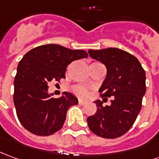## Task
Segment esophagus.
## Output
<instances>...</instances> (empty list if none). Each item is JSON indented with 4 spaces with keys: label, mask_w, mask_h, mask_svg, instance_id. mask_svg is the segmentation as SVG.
<instances>
[{
    "label": "esophagus",
    "mask_w": 159,
    "mask_h": 159,
    "mask_svg": "<svg viewBox=\"0 0 159 159\" xmlns=\"http://www.w3.org/2000/svg\"><path fill=\"white\" fill-rule=\"evenodd\" d=\"M78 103H79L80 105H84V104L86 103V102H85V101H83V100H79V101H78Z\"/></svg>",
    "instance_id": "esophagus-1"
}]
</instances>
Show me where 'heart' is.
I'll return each instance as SVG.
<instances>
[{
  "mask_svg": "<svg viewBox=\"0 0 159 159\" xmlns=\"http://www.w3.org/2000/svg\"><path fill=\"white\" fill-rule=\"evenodd\" d=\"M73 91L81 97H86L89 95V92H88L87 89L83 87H75L73 89Z\"/></svg>",
  "mask_w": 159,
  "mask_h": 159,
  "instance_id": "b5f03b06",
  "label": "heart"
}]
</instances>
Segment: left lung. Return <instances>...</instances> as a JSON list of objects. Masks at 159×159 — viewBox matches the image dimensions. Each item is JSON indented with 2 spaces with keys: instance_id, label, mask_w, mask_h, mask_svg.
Returning <instances> with one entry per match:
<instances>
[{
  "instance_id": "1",
  "label": "left lung",
  "mask_w": 159,
  "mask_h": 159,
  "mask_svg": "<svg viewBox=\"0 0 159 159\" xmlns=\"http://www.w3.org/2000/svg\"><path fill=\"white\" fill-rule=\"evenodd\" d=\"M89 54L107 68L99 92L103 97L113 96L109 106L95 101L97 111L88 117L89 127L100 137H120L132 127L141 109L146 89L145 72L137 57L120 49L89 50Z\"/></svg>"
}]
</instances>
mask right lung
Listing matches in <instances>:
<instances>
[{"label":"right lung","mask_w":159,"mask_h":159,"mask_svg":"<svg viewBox=\"0 0 159 159\" xmlns=\"http://www.w3.org/2000/svg\"><path fill=\"white\" fill-rule=\"evenodd\" d=\"M88 56L83 50L48 44L32 49L22 57L14 77V102L18 119L27 131L48 136L62 128L69 107L78 104V100L70 92L53 98L48 83L65 78L69 64Z\"/></svg>","instance_id":"add662e5"}]
</instances>
